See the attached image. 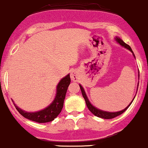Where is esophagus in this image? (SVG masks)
<instances>
[{"instance_id":"1","label":"esophagus","mask_w":148,"mask_h":148,"mask_svg":"<svg viewBox=\"0 0 148 148\" xmlns=\"http://www.w3.org/2000/svg\"><path fill=\"white\" fill-rule=\"evenodd\" d=\"M71 77L73 81H77L79 79V74L77 71H73L71 74Z\"/></svg>"}]
</instances>
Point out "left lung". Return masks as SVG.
<instances>
[{
    "instance_id": "left-lung-1",
    "label": "left lung",
    "mask_w": 148,
    "mask_h": 148,
    "mask_svg": "<svg viewBox=\"0 0 148 148\" xmlns=\"http://www.w3.org/2000/svg\"><path fill=\"white\" fill-rule=\"evenodd\" d=\"M115 41H116V42H117L118 44H119V45H121L122 47H123L126 48V49H129V50L130 51V52L132 53L133 56H134V58H135V56H134V52H133V51L132 50L131 47H130V46H129L128 45H127V44L125 43V42H123V40H122L121 38L118 37V36H116V37L114 38ZM138 78H140V72H139V70H138ZM138 86H139V83L138 84H137V89H138ZM79 86H80V90H81V93H82V95H83V98H84L85 101H86V105H87V107L88 109H89V111H90V112H91L93 114H94L95 116H98V117H100V118H102V119H113V118L116 117V116H119V115L122 114V113H124V112H125L126 110H127V109H128L129 106L131 105V103H132L133 100L134 99V98H135V96H134V99H132V101L131 102H130V104L128 105V106H127V107L125 108V109H123V110L122 111H119V112H106V111H103V110H101V109H97V108L96 107V106H93V104H92L90 102V101H89V99H88V96L87 95H86V91H85L84 88H83V86H81L80 84H79Z\"/></svg>"
}]
</instances>
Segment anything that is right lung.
<instances>
[{"label":"right lung","mask_w":148,"mask_h":148,"mask_svg":"<svg viewBox=\"0 0 148 148\" xmlns=\"http://www.w3.org/2000/svg\"><path fill=\"white\" fill-rule=\"evenodd\" d=\"M70 83H71V77H70V74H68L66 76L62 77L58 83L57 86L55 97L52 103L46 108L40 111L34 112H26L20 109L14 103V101L12 100V101L17 111L26 119L38 123H46V122H52L60 114L62 111L65 95Z\"/></svg>","instance_id":"add662e5"}]
</instances>
